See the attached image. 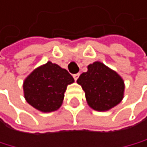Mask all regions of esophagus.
I'll return each mask as SVG.
<instances>
[{"label":"esophagus","instance_id":"obj_1","mask_svg":"<svg viewBox=\"0 0 147 147\" xmlns=\"http://www.w3.org/2000/svg\"><path fill=\"white\" fill-rule=\"evenodd\" d=\"M79 76H80V74H79V73H77V74H74V75H73V78H74V80H75V81H77V80H78Z\"/></svg>","mask_w":147,"mask_h":147}]
</instances>
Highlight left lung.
Returning <instances> with one entry per match:
<instances>
[{
	"mask_svg": "<svg viewBox=\"0 0 147 147\" xmlns=\"http://www.w3.org/2000/svg\"><path fill=\"white\" fill-rule=\"evenodd\" d=\"M77 82L85 93L86 101L95 111H109L121 102L124 98L125 84L121 77L100 62L87 66Z\"/></svg>",
	"mask_w": 147,
	"mask_h": 147,
	"instance_id": "left-lung-1",
	"label": "left lung"
}]
</instances>
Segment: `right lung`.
I'll list each match as a JSON object with an SVG mask.
<instances>
[{"mask_svg": "<svg viewBox=\"0 0 147 147\" xmlns=\"http://www.w3.org/2000/svg\"><path fill=\"white\" fill-rule=\"evenodd\" d=\"M73 82L74 79L66 69L48 62L25 79L24 98L31 106L42 113L54 112L62 105L66 87Z\"/></svg>", "mask_w": 147, "mask_h": 147, "instance_id": "obj_1", "label": "right lung"}]
</instances>
